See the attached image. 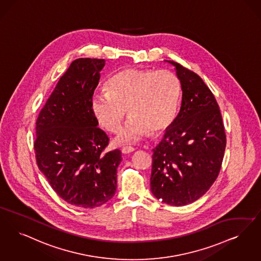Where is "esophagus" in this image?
<instances>
[{
  "instance_id": "obj_1",
  "label": "esophagus",
  "mask_w": 261,
  "mask_h": 261,
  "mask_svg": "<svg viewBox=\"0 0 261 261\" xmlns=\"http://www.w3.org/2000/svg\"><path fill=\"white\" fill-rule=\"evenodd\" d=\"M134 150H135V148L133 146H123L122 149H121L122 153H124V154H128L130 152H133Z\"/></svg>"
}]
</instances>
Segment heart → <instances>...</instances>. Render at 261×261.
<instances>
[{
	"mask_svg": "<svg viewBox=\"0 0 261 261\" xmlns=\"http://www.w3.org/2000/svg\"><path fill=\"white\" fill-rule=\"evenodd\" d=\"M107 91L95 94L91 109L99 124L108 132L119 130L126 110L129 118L115 142L139 141L149 131L156 134L173 123L181 93L180 81L169 70L125 69L107 83Z\"/></svg>",
	"mask_w": 261,
	"mask_h": 261,
	"instance_id": "1",
	"label": "heart"
}]
</instances>
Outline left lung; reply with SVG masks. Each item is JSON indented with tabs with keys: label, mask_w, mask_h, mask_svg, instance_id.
Here are the masks:
<instances>
[{
	"label": "left lung",
	"mask_w": 261,
	"mask_h": 261,
	"mask_svg": "<svg viewBox=\"0 0 261 261\" xmlns=\"http://www.w3.org/2000/svg\"><path fill=\"white\" fill-rule=\"evenodd\" d=\"M181 85L179 113L153 148L150 190L172 206H185L203 196L219 176L226 136L219 105L198 74L178 63Z\"/></svg>",
	"instance_id": "obj_1"
}]
</instances>
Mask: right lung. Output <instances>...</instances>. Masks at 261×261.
Segmentation results:
<instances>
[{
  "label": "right lung",
  "mask_w": 261,
  "mask_h": 261,
  "mask_svg": "<svg viewBox=\"0 0 261 261\" xmlns=\"http://www.w3.org/2000/svg\"><path fill=\"white\" fill-rule=\"evenodd\" d=\"M104 59L79 58L60 77L36 122L38 167L53 190L76 207H99L116 191L121 151L104 152L110 139L91 109Z\"/></svg>",
  "instance_id": "1"
}]
</instances>
